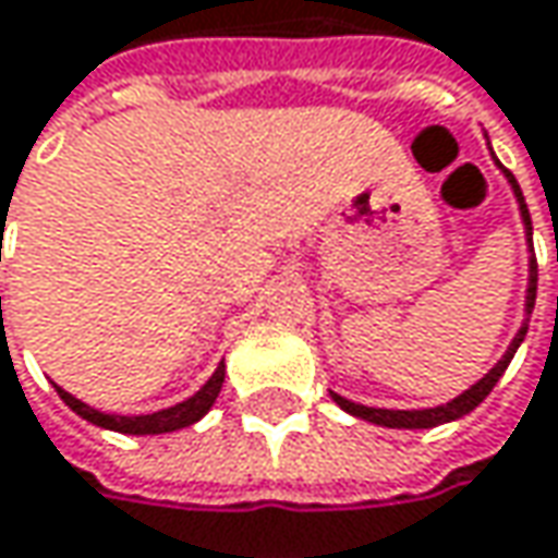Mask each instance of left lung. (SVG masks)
<instances>
[{
  "label": "left lung",
  "mask_w": 558,
  "mask_h": 558,
  "mask_svg": "<svg viewBox=\"0 0 558 558\" xmlns=\"http://www.w3.org/2000/svg\"><path fill=\"white\" fill-rule=\"evenodd\" d=\"M488 140V136H485ZM488 153H492V146H488ZM492 159H495V153H492ZM495 166L501 169V175L505 181L511 184V194H514V201H518V214H521V223H524V239H527V252H531V258H527V293H524V319H521V329L518 335L511 338V344H508V351L498 357V364L480 377V380L473 383L470 389H463L460 396H453L450 402H440V405H430V409H377V405H361V402H351V399H344V396H338V392H331V399H335V405L338 409H344L348 415H354V418H364V422H371V425H380V428H409V430H425V428H437V425H447V422H457V418H463V415H470L476 405H480L482 399L495 389V383L501 380V374L508 371V364H511V357L518 354V348H521V341H524V335H527V326H531V316H533V303H536V258H533V227H531V210H527V204H524V194H521V184L514 181V175L495 159Z\"/></svg>",
  "instance_id": "obj_1"
}]
</instances>
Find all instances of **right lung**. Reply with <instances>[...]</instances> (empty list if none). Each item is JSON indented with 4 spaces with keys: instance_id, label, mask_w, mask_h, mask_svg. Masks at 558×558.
I'll return each mask as SVG.
<instances>
[{
    "instance_id": "add662e5",
    "label": "right lung",
    "mask_w": 558,
    "mask_h": 558,
    "mask_svg": "<svg viewBox=\"0 0 558 558\" xmlns=\"http://www.w3.org/2000/svg\"><path fill=\"white\" fill-rule=\"evenodd\" d=\"M223 377H227V364H220V367L214 371V377L204 383L194 396H187L184 402L169 405V409H159V412H149V415H108V412H98V409L85 405L82 399H76L73 392H66L63 386H57V383H53V386H57L60 399L76 412L78 418H85V422H92V425H98V428L118 430V434H169V430H181L197 425V422L210 412V405L217 402V396H220V389H223Z\"/></svg>"
}]
</instances>
